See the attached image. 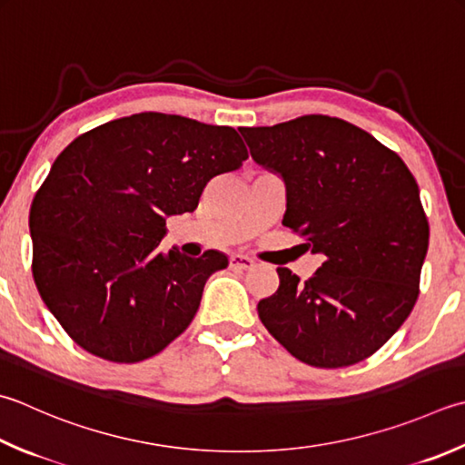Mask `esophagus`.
<instances>
[{"mask_svg": "<svg viewBox=\"0 0 465 465\" xmlns=\"http://www.w3.org/2000/svg\"><path fill=\"white\" fill-rule=\"evenodd\" d=\"M230 266L233 270H250L253 266V260L250 256H243V253H233L230 258Z\"/></svg>", "mask_w": 465, "mask_h": 465, "instance_id": "esophagus-1", "label": "esophagus"}]
</instances>
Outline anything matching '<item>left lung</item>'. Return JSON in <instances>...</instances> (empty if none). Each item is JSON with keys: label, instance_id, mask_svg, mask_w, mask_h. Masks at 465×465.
I'll use <instances>...</instances> for the list:
<instances>
[{"label": "left lung", "instance_id": "8db88e82", "mask_svg": "<svg viewBox=\"0 0 465 465\" xmlns=\"http://www.w3.org/2000/svg\"><path fill=\"white\" fill-rule=\"evenodd\" d=\"M240 133L252 159L284 179L282 223L324 256L304 282L278 268V290L258 302L262 324L311 367L369 359L420 296L430 223L415 177L395 151L336 116Z\"/></svg>", "mask_w": 465, "mask_h": 465}]
</instances>
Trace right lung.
I'll use <instances>...</instances> for the list:
<instances>
[{"mask_svg":"<svg viewBox=\"0 0 465 465\" xmlns=\"http://www.w3.org/2000/svg\"><path fill=\"white\" fill-rule=\"evenodd\" d=\"M245 159L232 126L163 113L104 123L58 154L30 209L32 274L78 347L139 362L187 329L227 258L157 245L169 215L195 212L209 181Z\"/></svg>","mask_w":465,"mask_h":465,"instance_id":"1","label":"right lung"}]
</instances>
